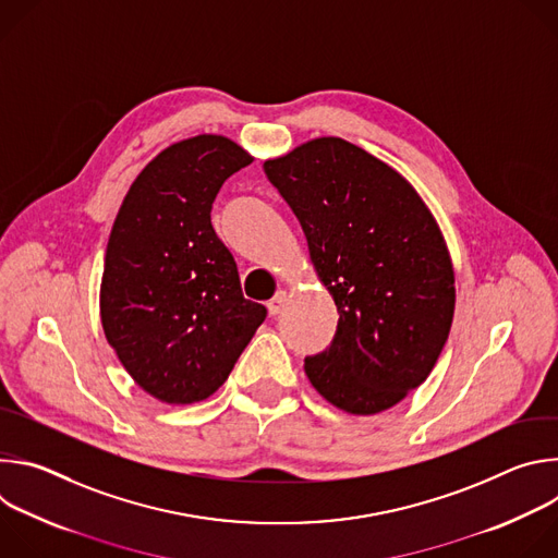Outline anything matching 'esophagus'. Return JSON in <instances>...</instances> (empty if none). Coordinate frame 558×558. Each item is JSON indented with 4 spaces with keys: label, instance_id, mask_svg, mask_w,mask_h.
I'll return each mask as SVG.
<instances>
[{
    "label": "esophagus",
    "instance_id": "34e87169",
    "mask_svg": "<svg viewBox=\"0 0 558 558\" xmlns=\"http://www.w3.org/2000/svg\"><path fill=\"white\" fill-rule=\"evenodd\" d=\"M284 304H287V293H284V291H278V293L269 300L267 308H269V313H271V315H278V313H282Z\"/></svg>",
    "mask_w": 558,
    "mask_h": 558
}]
</instances>
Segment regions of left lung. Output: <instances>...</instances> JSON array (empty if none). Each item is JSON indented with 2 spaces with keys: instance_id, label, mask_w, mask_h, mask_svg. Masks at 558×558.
<instances>
[{
  "instance_id": "8db88e82",
  "label": "left lung",
  "mask_w": 558,
  "mask_h": 558,
  "mask_svg": "<svg viewBox=\"0 0 558 558\" xmlns=\"http://www.w3.org/2000/svg\"><path fill=\"white\" fill-rule=\"evenodd\" d=\"M263 168L340 313L331 344L304 357L306 377L347 413L395 407L430 375L452 325L454 276L435 218L344 138L308 141Z\"/></svg>"
}]
</instances>
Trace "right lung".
Instances as JSON below:
<instances>
[{
    "instance_id": "add662e5",
    "label": "right lung",
    "mask_w": 558,
    "mask_h": 558,
    "mask_svg": "<svg viewBox=\"0 0 558 558\" xmlns=\"http://www.w3.org/2000/svg\"><path fill=\"white\" fill-rule=\"evenodd\" d=\"M254 158L201 134L136 177L117 214L101 280V323L132 379L168 404L205 400L229 377L267 308L243 295L211 227L222 183Z\"/></svg>"
}]
</instances>
